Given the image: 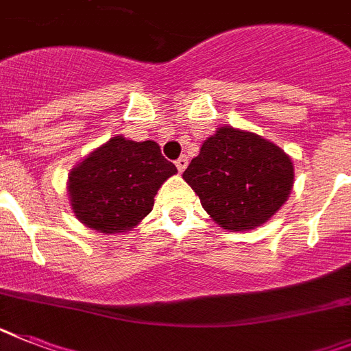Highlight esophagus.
Listing matches in <instances>:
<instances>
[{"instance_id":"obj_1","label":"esophagus","mask_w":351,"mask_h":351,"mask_svg":"<svg viewBox=\"0 0 351 351\" xmlns=\"http://www.w3.org/2000/svg\"><path fill=\"white\" fill-rule=\"evenodd\" d=\"M176 167H178L179 172H184V169L188 167V156H181V158L176 161Z\"/></svg>"}]
</instances>
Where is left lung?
<instances>
[{"instance_id":"left-lung-1","label":"left lung","mask_w":351,"mask_h":351,"mask_svg":"<svg viewBox=\"0 0 351 351\" xmlns=\"http://www.w3.org/2000/svg\"><path fill=\"white\" fill-rule=\"evenodd\" d=\"M182 179L215 223L227 230L263 226L293 190V160L252 131L220 125L204 140Z\"/></svg>"}]
</instances>
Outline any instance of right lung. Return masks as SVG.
<instances>
[{
	"instance_id": "add662e5",
	"label": "right lung",
	"mask_w": 351,
	"mask_h": 351,
	"mask_svg": "<svg viewBox=\"0 0 351 351\" xmlns=\"http://www.w3.org/2000/svg\"><path fill=\"white\" fill-rule=\"evenodd\" d=\"M178 173L152 140L115 134L71 169L67 195L74 217L103 234H128L152 211L165 181Z\"/></svg>"
}]
</instances>
